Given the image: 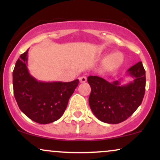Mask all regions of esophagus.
Instances as JSON below:
<instances>
[{
    "label": "esophagus",
    "mask_w": 160,
    "mask_h": 160,
    "mask_svg": "<svg viewBox=\"0 0 160 160\" xmlns=\"http://www.w3.org/2000/svg\"><path fill=\"white\" fill-rule=\"evenodd\" d=\"M79 80H80V82H82V83H84V82H86V80H87V79H86L85 76H82V77H80V78H79Z\"/></svg>",
    "instance_id": "34e87169"
}]
</instances>
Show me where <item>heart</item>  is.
Instances as JSON below:
<instances>
[{
  "mask_svg": "<svg viewBox=\"0 0 160 160\" xmlns=\"http://www.w3.org/2000/svg\"><path fill=\"white\" fill-rule=\"evenodd\" d=\"M124 61L123 56L120 52H114L108 56L103 63V68L106 71H112L118 68Z\"/></svg>",
  "mask_w": 160,
  "mask_h": 160,
  "instance_id": "obj_1",
  "label": "heart"
}]
</instances>
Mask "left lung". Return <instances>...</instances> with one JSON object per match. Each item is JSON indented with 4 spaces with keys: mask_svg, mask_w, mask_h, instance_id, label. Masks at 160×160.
<instances>
[{
    "mask_svg": "<svg viewBox=\"0 0 160 160\" xmlns=\"http://www.w3.org/2000/svg\"><path fill=\"white\" fill-rule=\"evenodd\" d=\"M133 81L120 85V80L110 82L98 76H89L91 86L89 98L90 108L99 120L117 124L128 119L141 105L145 92L146 77L142 62L127 71Z\"/></svg>",
    "mask_w": 160,
    "mask_h": 160,
    "instance_id": "obj_1",
    "label": "left lung"
}]
</instances>
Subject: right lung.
Wrapping results in <instances>:
<instances>
[{
  "label": "right lung",
  "mask_w": 160,
  "mask_h": 160,
  "mask_svg": "<svg viewBox=\"0 0 160 160\" xmlns=\"http://www.w3.org/2000/svg\"><path fill=\"white\" fill-rule=\"evenodd\" d=\"M28 49L20 56L12 72V85L19 109L31 120L40 124L56 121L63 115L79 80L71 82L37 80L27 68Z\"/></svg>",
  "instance_id": "right-lung-1"
}]
</instances>
